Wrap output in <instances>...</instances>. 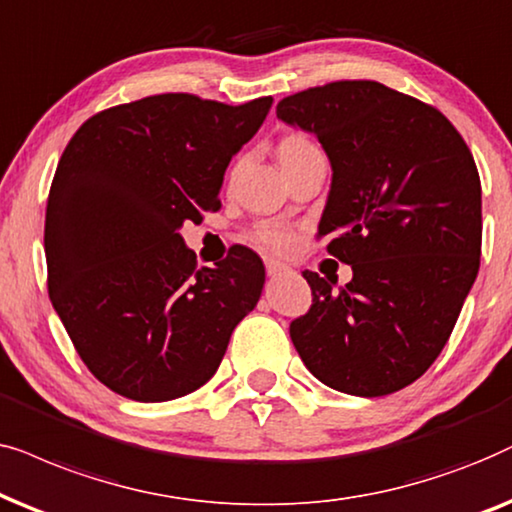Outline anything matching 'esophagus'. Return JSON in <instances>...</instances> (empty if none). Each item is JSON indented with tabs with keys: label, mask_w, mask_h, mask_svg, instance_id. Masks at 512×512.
<instances>
[{
	"label": "esophagus",
	"mask_w": 512,
	"mask_h": 512,
	"mask_svg": "<svg viewBox=\"0 0 512 512\" xmlns=\"http://www.w3.org/2000/svg\"><path fill=\"white\" fill-rule=\"evenodd\" d=\"M285 271H288V267H285V264H281V262H267V276L276 278V276L285 274Z\"/></svg>",
	"instance_id": "1"
}]
</instances>
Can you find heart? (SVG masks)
<instances>
[{"label":"heart","instance_id":"obj_1","mask_svg":"<svg viewBox=\"0 0 512 512\" xmlns=\"http://www.w3.org/2000/svg\"><path fill=\"white\" fill-rule=\"evenodd\" d=\"M318 152L320 149L316 142L304 133H288L281 142H278V159H281V166H290V163H297L306 159V156ZM250 238L269 252H288L292 248V243H295V234L278 222L257 224V227L250 231Z\"/></svg>","mask_w":512,"mask_h":512}]
</instances>
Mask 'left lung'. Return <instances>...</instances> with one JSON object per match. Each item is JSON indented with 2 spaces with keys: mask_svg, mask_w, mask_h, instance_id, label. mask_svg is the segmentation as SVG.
I'll return each instance as SVG.
<instances>
[{
  "mask_svg": "<svg viewBox=\"0 0 512 512\" xmlns=\"http://www.w3.org/2000/svg\"><path fill=\"white\" fill-rule=\"evenodd\" d=\"M276 117L309 131L332 163L318 238L351 264L344 288L313 271L311 309L290 323L313 377L377 398L417 381L445 349L480 269L482 187L445 114L379 81L288 95Z\"/></svg>",
  "mask_w": 512,
  "mask_h": 512,
  "instance_id": "8db88e82",
  "label": "left lung"
}]
</instances>
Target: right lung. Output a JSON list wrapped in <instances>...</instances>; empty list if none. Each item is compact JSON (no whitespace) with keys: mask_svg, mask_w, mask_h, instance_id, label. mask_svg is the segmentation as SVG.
I'll list each match as a JSON object with an SVG mask.
<instances>
[{"mask_svg":"<svg viewBox=\"0 0 512 512\" xmlns=\"http://www.w3.org/2000/svg\"><path fill=\"white\" fill-rule=\"evenodd\" d=\"M271 102L149 95L93 114L67 142L46 203L49 297L114 393L163 403L196 391L255 309L260 257L238 248L196 269L180 227L220 210L224 170Z\"/></svg>","mask_w":512,"mask_h":512,"instance_id":"1","label":"right lung"}]
</instances>
